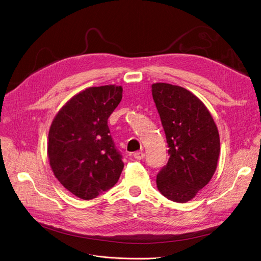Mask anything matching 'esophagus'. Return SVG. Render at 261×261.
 I'll use <instances>...</instances> for the list:
<instances>
[{
    "label": "esophagus",
    "mask_w": 261,
    "mask_h": 261,
    "mask_svg": "<svg viewBox=\"0 0 261 261\" xmlns=\"http://www.w3.org/2000/svg\"><path fill=\"white\" fill-rule=\"evenodd\" d=\"M134 158H135L136 160H142V159L144 158V153H142V152H136V153H134Z\"/></svg>",
    "instance_id": "obj_1"
}]
</instances>
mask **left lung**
Listing matches in <instances>:
<instances>
[{
  "label": "left lung",
  "instance_id": "1",
  "mask_svg": "<svg viewBox=\"0 0 261 261\" xmlns=\"http://www.w3.org/2000/svg\"><path fill=\"white\" fill-rule=\"evenodd\" d=\"M152 95L168 143L169 159L157 187L174 202H187L213 177L220 154L218 128L206 106L190 91L152 85Z\"/></svg>",
  "mask_w": 261,
  "mask_h": 261
}]
</instances>
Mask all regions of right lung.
Segmentation results:
<instances>
[{
    "instance_id": "add662e5",
    "label": "right lung",
    "mask_w": 261,
    "mask_h": 261,
    "mask_svg": "<svg viewBox=\"0 0 261 261\" xmlns=\"http://www.w3.org/2000/svg\"><path fill=\"white\" fill-rule=\"evenodd\" d=\"M123 88L91 87L73 96L55 117L47 142L51 170L64 187L90 200L117 184L124 168L107 120Z\"/></svg>"
}]
</instances>
